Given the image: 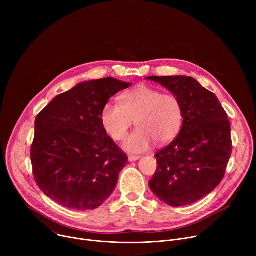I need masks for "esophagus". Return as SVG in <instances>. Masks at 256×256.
I'll list each match as a JSON object with an SVG mask.
<instances>
[{
    "label": "esophagus",
    "mask_w": 256,
    "mask_h": 256,
    "mask_svg": "<svg viewBox=\"0 0 256 256\" xmlns=\"http://www.w3.org/2000/svg\"><path fill=\"white\" fill-rule=\"evenodd\" d=\"M140 157V156H134V155H130L128 156V161L130 162H134V161H136V160H138Z\"/></svg>",
    "instance_id": "esophagus-1"
}]
</instances>
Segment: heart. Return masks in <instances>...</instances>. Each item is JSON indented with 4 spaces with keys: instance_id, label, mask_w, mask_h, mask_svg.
<instances>
[{
    "instance_id": "heart-1",
    "label": "heart",
    "mask_w": 256,
    "mask_h": 256,
    "mask_svg": "<svg viewBox=\"0 0 256 256\" xmlns=\"http://www.w3.org/2000/svg\"><path fill=\"white\" fill-rule=\"evenodd\" d=\"M100 120L106 132L116 140L126 136L136 120L138 128L126 138L122 148L138 154L150 149L154 140L159 144L171 142L184 122V108L175 95L142 85L126 92L122 103L107 102Z\"/></svg>"
}]
</instances>
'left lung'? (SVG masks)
<instances>
[{
  "instance_id": "obj_1",
  "label": "left lung",
  "mask_w": 256,
  "mask_h": 256,
  "mask_svg": "<svg viewBox=\"0 0 256 256\" xmlns=\"http://www.w3.org/2000/svg\"><path fill=\"white\" fill-rule=\"evenodd\" d=\"M178 97L184 122L178 136L156 155L149 182L154 194L171 206L192 204L222 181L232 153L231 126L216 96L186 76H151Z\"/></svg>"
}]
</instances>
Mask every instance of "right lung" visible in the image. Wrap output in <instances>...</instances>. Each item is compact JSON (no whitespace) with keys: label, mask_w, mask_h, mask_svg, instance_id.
<instances>
[{"label":"right lung","mask_w":256,"mask_h":256,"mask_svg":"<svg viewBox=\"0 0 256 256\" xmlns=\"http://www.w3.org/2000/svg\"><path fill=\"white\" fill-rule=\"evenodd\" d=\"M126 83L108 77L84 81L54 97L36 116L31 163L42 192L64 208L100 206L118 184L128 156L102 126L103 106Z\"/></svg>","instance_id":"add662e5"}]
</instances>
